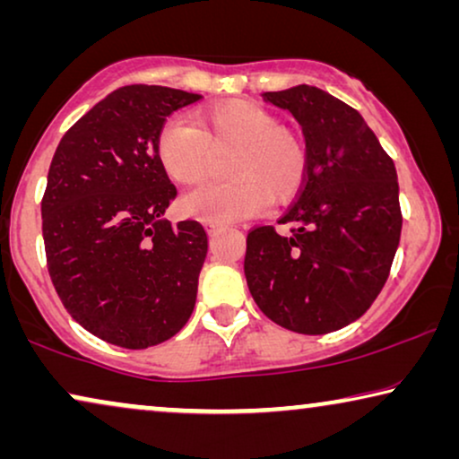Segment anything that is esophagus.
<instances>
[{
    "instance_id": "esophagus-1",
    "label": "esophagus",
    "mask_w": 459,
    "mask_h": 459,
    "mask_svg": "<svg viewBox=\"0 0 459 459\" xmlns=\"http://www.w3.org/2000/svg\"><path fill=\"white\" fill-rule=\"evenodd\" d=\"M219 230H221V223H217V221H206V231H209L211 236H215Z\"/></svg>"
}]
</instances>
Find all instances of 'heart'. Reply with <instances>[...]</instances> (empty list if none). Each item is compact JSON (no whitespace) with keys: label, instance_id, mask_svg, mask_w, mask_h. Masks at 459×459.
<instances>
[{"label":"heart","instance_id":"obj_1","mask_svg":"<svg viewBox=\"0 0 459 459\" xmlns=\"http://www.w3.org/2000/svg\"><path fill=\"white\" fill-rule=\"evenodd\" d=\"M171 117L156 135V159L178 184H198L209 171L211 150L234 148L228 160L231 179L200 186L181 198L186 215L204 221H234L288 203L303 187L309 169L305 142L280 127L275 115L259 104L231 100L196 115Z\"/></svg>","mask_w":459,"mask_h":459}]
</instances>
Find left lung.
I'll return each instance as SVG.
<instances>
[{"instance_id":"left-lung-1","label":"left lung","mask_w":459,"mask_h":459,"mask_svg":"<svg viewBox=\"0 0 459 459\" xmlns=\"http://www.w3.org/2000/svg\"><path fill=\"white\" fill-rule=\"evenodd\" d=\"M305 135L307 179L280 223L247 236L244 275L255 303L281 328L328 334L359 319L391 273L401 238L397 171L363 117L311 85L265 91Z\"/></svg>"}]
</instances>
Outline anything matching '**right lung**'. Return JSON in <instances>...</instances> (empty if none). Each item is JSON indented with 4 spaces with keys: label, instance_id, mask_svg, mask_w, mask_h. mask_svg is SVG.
Listing matches in <instances>:
<instances>
[{
    "label": "right lung",
    "instance_id": "1",
    "mask_svg": "<svg viewBox=\"0 0 459 459\" xmlns=\"http://www.w3.org/2000/svg\"><path fill=\"white\" fill-rule=\"evenodd\" d=\"M203 96L125 85L62 137L41 200L48 272L87 332L125 349L178 334L196 305L206 231L162 219L178 196L156 159L167 117Z\"/></svg>",
    "mask_w": 459,
    "mask_h": 459
}]
</instances>
